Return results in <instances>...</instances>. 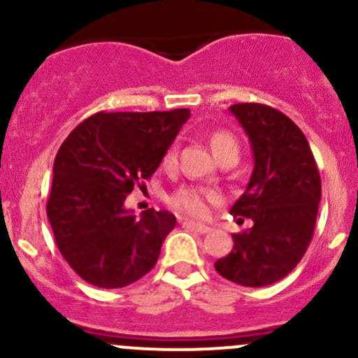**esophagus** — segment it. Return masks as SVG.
Instances as JSON below:
<instances>
[{"instance_id":"34e87169","label":"esophagus","mask_w":358,"mask_h":358,"mask_svg":"<svg viewBox=\"0 0 358 358\" xmlns=\"http://www.w3.org/2000/svg\"><path fill=\"white\" fill-rule=\"evenodd\" d=\"M185 225H189L190 229L192 230H196V232H199V234H208V232H211V227H208V225H204V223H199V222H185Z\"/></svg>"}]
</instances>
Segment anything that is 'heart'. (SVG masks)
<instances>
[{
    "instance_id": "heart-1",
    "label": "heart",
    "mask_w": 358,
    "mask_h": 358,
    "mask_svg": "<svg viewBox=\"0 0 358 358\" xmlns=\"http://www.w3.org/2000/svg\"><path fill=\"white\" fill-rule=\"evenodd\" d=\"M211 147L216 156L225 152H234L239 156V143L232 133L225 129H218L211 135ZM162 164L166 168H171L176 164V149L171 147L162 157ZM222 199L220 192L211 187L202 185H183L169 197V204L180 213H185L190 216H206L209 211V206Z\"/></svg>"
}]
</instances>
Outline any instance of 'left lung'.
Listing matches in <instances>:
<instances>
[{"label":"left lung","mask_w":358,"mask_h":358,"mask_svg":"<svg viewBox=\"0 0 358 358\" xmlns=\"http://www.w3.org/2000/svg\"><path fill=\"white\" fill-rule=\"evenodd\" d=\"M251 142L255 169L230 215L252 220L234 234V248L215 263L227 280L263 287L284 279L312 243L320 202V175L301 129L265 103H234Z\"/></svg>","instance_id":"8db88e82"}]
</instances>
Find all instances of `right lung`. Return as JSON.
<instances>
[{
    "mask_svg": "<svg viewBox=\"0 0 358 358\" xmlns=\"http://www.w3.org/2000/svg\"><path fill=\"white\" fill-rule=\"evenodd\" d=\"M189 117V109L102 110L64 140L46 213L60 255L83 280L117 289L154 268L175 215L147 209L136 218L124 201L156 173Z\"/></svg>",
    "mask_w": 358,
    "mask_h": 358,
    "instance_id": "right-lung-1",
    "label": "right lung"
}]
</instances>
